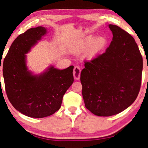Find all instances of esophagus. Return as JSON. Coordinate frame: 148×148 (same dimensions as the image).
Segmentation results:
<instances>
[{
    "instance_id": "34e87169",
    "label": "esophagus",
    "mask_w": 148,
    "mask_h": 148,
    "mask_svg": "<svg viewBox=\"0 0 148 148\" xmlns=\"http://www.w3.org/2000/svg\"><path fill=\"white\" fill-rule=\"evenodd\" d=\"M73 74H74V78L76 80H79L80 79V76H81V68L78 65L74 66Z\"/></svg>"
}]
</instances>
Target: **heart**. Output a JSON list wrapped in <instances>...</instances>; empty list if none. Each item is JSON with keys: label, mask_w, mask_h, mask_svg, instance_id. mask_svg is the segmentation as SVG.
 I'll use <instances>...</instances> for the list:
<instances>
[{"label": "heart", "mask_w": 148, "mask_h": 148, "mask_svg": "<svg viewBox=\"0 0 148 148\" xmlns=\"http://www.w3.org/2000/svg\"><path fill=\"white\" fill-rule=\"evenodd\" d=\"M106 43L107 40L104 37H98L97 38L95 39V37L89 36L84 40L80 50L86 51L90 48L88 55L90 56H93L101 52L106 47Z\"/></svg>", "instance_id": "obj_1"}]
</instances>
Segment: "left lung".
<instances>
[{
    "mask_svg": "<svg viewBox=\"0 0 148 148\" xmlns=\"http://www.w3.org/2000/svg\"><path fill=\"white\" fill-rule=\"evenodd\" d=\"M113 40L103 53L85 60L81 73L85 106L98 116H111L128 108L140 91L143 58L134 37L110 24Z\"/></svg>",
    "mask_w": 148,
    "mask_h": 148,
    "instance_id": "8db88e82",
    "label": "left lung"
}]
</instances>
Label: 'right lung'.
Instances as JSON below:
<instances>
[{
	"mask_svg": "<svg viewBox=\"0 0 148 148\" xmlns=\"http://www.w3.org/2000/svg\"><path fill=\"white\" fill-rule=\"evenodd\" d=\"M46 33L45 28L38 26L19 35L3 61L8 99L18 111L30 118H45L58 111L64 93L74 82L72 65L62 70L51 67L40 76L27 71L25 54Z\"/></svg>",
	"mask_w": 148,
	"mask_h": 148,
	"instance_id": "obj_1",
	"label": "right lung"
}]
</instances>
